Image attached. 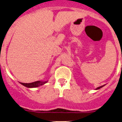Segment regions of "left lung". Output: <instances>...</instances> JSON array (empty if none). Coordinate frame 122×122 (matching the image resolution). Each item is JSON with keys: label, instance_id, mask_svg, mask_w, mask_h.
I'll return each instance as SVG.
<instances>
[{"label": "left lung", "instance_id": "obj_1", "mask_svg": "<svg viewBox=\"0 0 122 122\" xmlns=\"http://www.w3.org/2000/svg\"><path fill=\"white\" fill-rule=\"evenodd\" d=\"M105 85H102V86H99V87H98V88H97L96 89V90H99V89H100L101 88H102V87H103Z\"/></svg>", "mask_w": 122, "mask_h": 122}]
</instances>
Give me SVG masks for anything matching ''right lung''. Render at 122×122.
<instances>
[{
    "mask_svg": "<svg viewBox=\"0 0 122 122\" xmlns=\"http://www.w3.org/2000/svg\"><path fill=\"white\" fill-rule=\"evenodd\" d=\"M48 82V81H37L31 83H22L20 82V84H22L24 86H26L27 88H36L38 87V86L43 85L44 84H46Z\"/></svg>",
    "mask_w": 122,
    "mask_h": 122,
    "instance_id": "right-lung-1",
    "label": "right lung"
}]
</instances>
